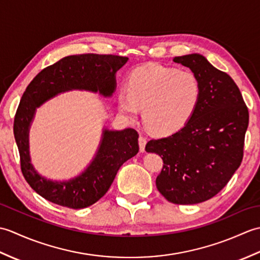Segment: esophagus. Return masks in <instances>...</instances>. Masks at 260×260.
I'll list each match as a JSON object with an SVG mask.
<instances>
[{
  "label": "esophagus",
  "mask_w": 260,
  "mask_h": 260,
  "mask_svg": "<svg viewBox=\"0 0 260 260\" xmlns=\"http://www.w3.org/2000/svg\"><path fill=\"white\" fill-rule=\"evenodd\" d=\"M139 144H140V151L144 152L145 151V145H146V139L144 136H140L139 139Z\"/></svg>",
  "instance_id": "esophagus-1"
}]
</instances>
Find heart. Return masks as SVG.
Wrapping results in <instances>:
<instances>
[{
	"label": "heart",
	"instance_id": "1",
	"mask_svg": "<svg viewBox=\"0 0 260 260\" xmlns=\"http://www.w3.org/2000/svg\"><path fill=\"white\" fill-rule=\"evenodd\" d=\"M201 85L190 70L159 64L135 69L128 78V91L117 96L120 112L134 118L144 108L145 124L158 135H171L183 128L196 113Z\"/></svg>",
	"mask_w": 260,
	"mask_h": 260
}]
</instances>
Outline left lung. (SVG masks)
Returning <instances> with one entry per match:
<instances>
[{
    "label": "left lung",
    "instance_id": "left-lung-1",
    "mask_svg": "<svg viewBox=\"0 0 260 260\" xmlns=\"http://www.w3.org/2000/svg\"><path fill=\"white\" fill-rule=\"evenodd\" d=\"M201 85L196 113L183 128L145 146L163 159L156 187L168 201L197 204L221 191L240 167L249 113L238 86L199 53L175 57Z\"/></svg>",
    "mask_w": 260,
    "mask_h": 260
}]
</instances>
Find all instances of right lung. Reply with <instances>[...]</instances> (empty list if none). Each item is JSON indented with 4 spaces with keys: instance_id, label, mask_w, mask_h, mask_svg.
Wrapping results in <instances>:
<instances>
[{
    "instance_id": "add662e5",
    "label": "right lung",
    "mask_w": 260,
    "mask_h": 260,
    "mask_svg": "<svg viewBox=\"0 0 260 260\" xmlns=\"http://www.w3.org/2000/svg\"><path fill=\"white\" fill-rule=\"evenodd\" d=\"M127 60V57L113 54L68 56L40 71L26 87L16 110L13 132L24 179L46 200L70 209L91 206L106 194L121 165L139 153V134L135 129L104 128L95 157L84 172L68 181H52L37 172L29 152V131L38 107L70 90L112 97L116 73Z\"/></svg>"
}]
</instances>
